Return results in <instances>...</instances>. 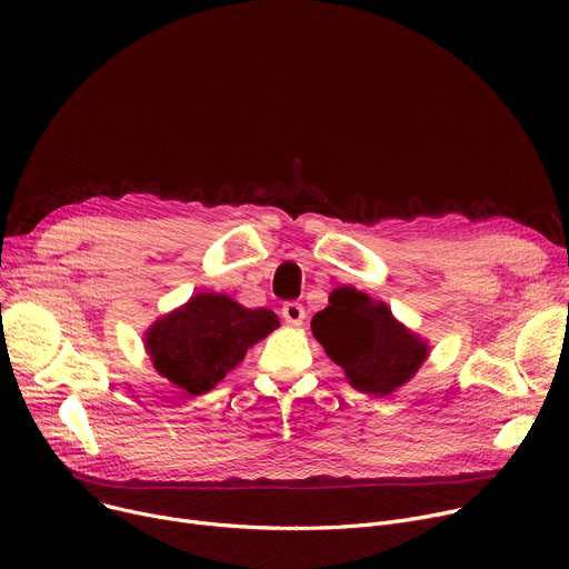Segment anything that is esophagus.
<instances>
[{
  "instance_id": "esophagus-1",
  "label": "esophagus",
  "mask_w": 569,
  "mask_h": 569,
  "mask_svg": "<svg viewBox=\"0 0 569 569\" xmlns=\"http://www.w3.org/2000/svg\"><path fill=\"white\" fill-rule=\"evenodd\" d=\"M281 316L288 325H302L305 318H307V311L300 302H286L283 309H281Z\"/></svg>"
}]
</instances>
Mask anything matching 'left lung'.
<instances>
[{
    "mask_svg": "<svg viewBox=\"0 0 569 569\" xmlns=\"http://www.w3.org/2000/svg\"><path fill=\"white\" fill-rule=\"evenodd\" d=\"M311 330L355 390L369 397L399 390L429 355L427 341L403 327L385 302L352 286L330 295L327 309L313 316Z\"/></svg>",
    "mask_w": 569,
    "mask_h": 569,
    "instance_id": "left-lung-1",
    "label": "left lung"
}]
</instances>
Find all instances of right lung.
<instances>
[{"label": "right lung", "instance_id": "right-lung-1", "mask_svg": "<svg viewBox=\"0 0 569 569\" xmlns=\"http://www.w3.org/2000/svg\"><path fill=\"white\" fill-rule=\"evenodd\" d=\"M277 327L274 311L247 309L228 295L198 292L149 327L144 348L163 378L198 397L214 390L247 350Z\"/></svg>", "mask_w": 569, "mask_h": 569}]
</instances>
